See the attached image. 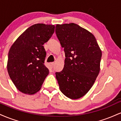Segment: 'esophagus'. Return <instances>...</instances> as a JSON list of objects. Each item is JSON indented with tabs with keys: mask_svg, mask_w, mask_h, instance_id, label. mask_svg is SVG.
<instances>
[{
	"mask_svg": "<svg viewBox=\"0 0 121 121\" xmlns=\"http://www.w3.org/2000/svg\"><path fill=\"white\" fill-rule=\"evenodd\" d=\"M54 66H55V63L54 62H52V63H51V66L52 68L54 67Z\"/></svg>",
	"mask_w": 121,
	"mask_h": 121,
	"instance_id": "obj_1",
	"label": "esophagus"
}]
</instances>
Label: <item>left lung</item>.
Returning <instances> with one entry per match:
<instances>
[{
    "instance_id": "8db88e82",
    "label": "left lung",
    "mask_w": 121,
    "mask_h": 121,
    "mask_svg": "<svg viewBox=\"0 0 121 121\" xmlns=\"http://www.w3.org/2000/svg\"><path fill=\"white\" fill-rule=\"evenodd\" d=\"M56 34L66 57L64 69L56 73L60 90L70 99H78L99 74L102 51L93 35L74 23L57 24Z\"/></svg>"
}]
</instances>
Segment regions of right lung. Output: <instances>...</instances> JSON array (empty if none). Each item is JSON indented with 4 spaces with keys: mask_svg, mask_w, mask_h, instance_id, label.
Here are the masks:
<instances>
[{
    "mask_svg": "<svg viewBox=\"0 0 121 121\" xmlns=\"http://www.w3.org/2000/svg\"><path fill=\"white\" fill-rule=\"evenodd\" d=\"M55 26L36 24L15 40L8 52L7 71L16 88L32 95L41 89L49 69L44 65L46 52L43 45L51 38Z\"/></svg>",
    "mask_w": 121,
    "mask_h": 121,
    "instance_id": "obj_1",
    "label": "right lung"
}]
</instances>
